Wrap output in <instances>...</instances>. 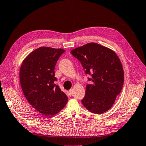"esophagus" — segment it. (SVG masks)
<instances>
[{
    "mask_svg": "<svg viewBox=\"0 0 146 146\" xmlns=\"http://www.w3.org/2000/svg\"><path fill=\"white\" fill-rule=\"evenodd\" d=\"M73 90H74V89H73V88H71V90H69L68 93H69V96H71V95H72V93H73Z\"/></svg>",
    "mask_w": 146,
    "mask_h": 146,
    "instance_id": "1",
    "label": "esophagus"
}]
</instances>
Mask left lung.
Here are the masks:
<instances>
[{
  "instance_id": "obj_1",
  "label": "left lung",
  "mask_w": 146,
  "mask_h": 146,
  "mask_svg": "<svg viewBox=\"0 0 146 146\" xmlns=\"http://www.w3.org/2000/svg\"><path fill=\"white\" fill-rule=\"evenodd\" d=\"M87 74L91 75L86 95L81 100L94 113L102 114L113 106L123 87L124 74L119 58L112 50L95 43H87L71 51Z\"/></svg>"
}]
</instances>
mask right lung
<instances>
[{
	"mask_svg": "<svg viewBox=\"0 0 146 146\" xmlns=\"http://www.w3.org/2000/svg\"><path fill=\"white\" fill-rule=\"evenodd\" d=\"M65 52L62 48L40 47L28 55L20 68V83L25 98L45 116L56 114L68 102L66 95L54 84V67Z\"/></svg>",
	"mask_w": 146,
	"mask_h": 146,
	"instance_id": "obj_1",
	"label": "right lung"
}]
</instances>
